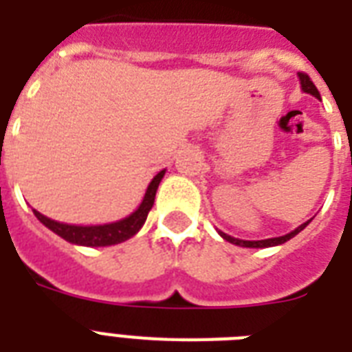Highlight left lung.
I'll return each instance as SVG.
<instances>
[{
  "label": "left lung",
  "instance_id": "1",
  "mask_svg": "<svg viewBox=\"0 0 352 352\" xmlns=\"http://www.w3.org/2000/svg\"><path fill=\"white\" fill-rule=\"evenodd\" d=\"M300 76V82H301V89L305 91V93H309V95L316 96V98H320V93H318L316 85L312 84V80L309 78V74L305 73H300L298 74ZM311 221H307V223H303L301 226H298L296 230H292L290 234L287 235H281V237H272V239H261V241H243V239H235V237H232V235L225 234V232H219L221 237L226 241H230L232 245H237V246H246V248H267V246H276V245H283V243H287L289 239H292L294 235L300 234L303 228H305L307 225H309Z\"/></svg>",
  "mask_w": 352,
  "mask_h": 352
}]
</instances>
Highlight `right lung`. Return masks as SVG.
Wrapping results in <instances>:
<instances>
[{
  "instance_id": "right-lung-1",
  "label": "right lung",
  "mask_w": 352,
  "mask_h": 352,
  "mask_svg": "<svg viewBox=\"0 0 352 352\" xmlns=\"http://www.w3.org/2000/svg\"><path fill=\"white\" fill-rule=\"evenodd\" d=\"M166 171H159L157 175L153 177V181L149 182L148 190H146V195H144L142 203L135 212H133L129 217L126 219L117 221V223H109V225H96V226H76V225H63V223H58V221H52L45 215H41L40 212H34V215L38 217L40 223L52 230L54 234H58L60 237H63L69 243L73 245H82V246H111L118 245L122 241L129 239L133 235L137 234L142 225L146 223V217H148L149 210L155 203V193H157V188H159L162 177H164Z\"/></svg>"
}]
</instances>
